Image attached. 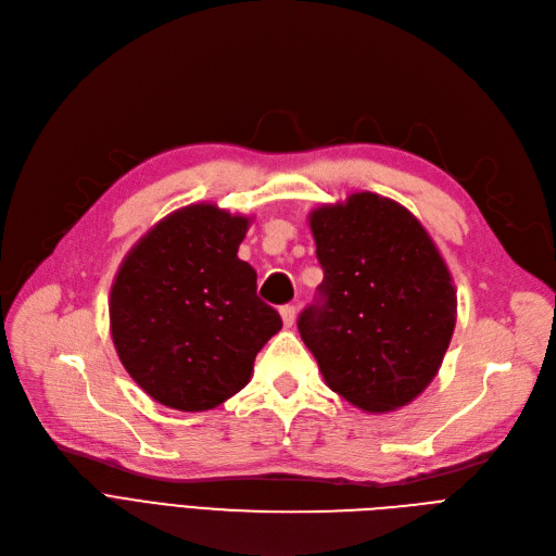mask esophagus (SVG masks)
I'll list each match as a JSON object with an SVG mask.
<instances>
[{
	"mask_svg": "<svg viewBox=\"0 0 556 556\" xmlns=\"http://www.w3.org/2000/svg\"><path fill=\"white\" fill-rule=\"evenodd\" d=\"M281 319H283V327H293L295 325V317H298V308L293 304H286L279 308Z\"/></svg>",
	"mask_w": 556,
	"mask_h": 556,
	"instance_id": "esophagus-1",
	"label": "esophagus"
}]
</instances>
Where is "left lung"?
Listing matches in <instances>:
<instances>
[{
    "mask_svg": "<svg viewBox=\"0 0 556 556\" xmlns=\"http://www.w3.org/2000/svg\"><path fill=\"white\" fill-rule=\"evenodd\" d=\"M325 270L298 329L327 386L365 413L417 399L442 367L457 295L446 263L403 204L371 191L308 216Z\"/></svg>",
    "mask_w": 556,
    "mask_h": 556,
    "instance_id": "obj_1",
    "label": "left lung"
}]
</instances>
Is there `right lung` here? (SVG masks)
I'll use <instances>...</instances> for the list:
<instances>
[{
  "label": "right lung",
  "mask_w": 556,
  "mask_h": 556,
  "mask_svg": "<svg viewBox=\"0 0 556 556\" xmlns=\"http://www.w3.org/2000/svg\"><path fill=\"white\" fill-rule=\"evenodd\" d=\"M250 227L198 202L162 218L126 254L110 290V331L132 381L182 413L212 410L250 381L279 329L239 258Z\"/></svg>",
  "instance_id": "add662e5"
}]
</instances>
